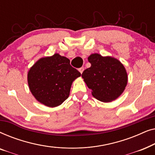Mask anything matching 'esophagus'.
Instances as JSON below:
<instances>
[{
	"instance_id": "esophagus-1",
	"label": "esophagus",
	"mask_w": 155,
	"mask_h": 155,
	"mask_svg": "<svg viewBox=\"0 0 155 155\" xmlns=\"http://www.w3.org/2000/svg\"><path fill=\"white\" fill-rule=\"evenodd\" d=\"M78 71H80V73L82 74V72L84 71V68H83V67H81V68H80L78 69Z\"/></svg>"
}]
</instances>
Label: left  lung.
<instances>
[{
    "mask_svg": "<svg viewBox=\"0 0 155 155\" xmlns=\"http://www.w3.org/2000/svg\"><path fill=\"white\" fill-rule=\"evenodd\" d=\"M91 67L82 73L92 95L103 102L115 100L122 94L128 82V76L123 64L112 57H103L98 54L88 58Z\"/></svg>",
    "mask_w": 155,
    "mask_h": 155,
    "instance_id": "left-lung-1",
    "label": "left lung"
}]
</instances>
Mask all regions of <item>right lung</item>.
Masks as SVG:
<instances>
[{"mask_svg": "<svg viewBox=\"0 0 155 155\" xmlns=\"http://www.w3.org/2000/svg\"><path fill=\"white\" fill-rule=\"evenodd\" d=\"M81 73L58 54L39 59L28 73L29 90L39 102L50 107L68 98L72 82Z\"/></svg>", "mask_w": 155, "mask_h": 155, "instance_id": "right-lung-1", "label": "right lung"}]
</instances>
